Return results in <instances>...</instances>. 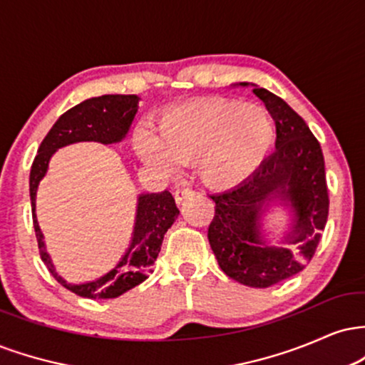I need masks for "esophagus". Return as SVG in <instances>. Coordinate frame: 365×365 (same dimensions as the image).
Returning <instances> with one entry per match:
<instances>
[{
  "instance_id": "34e87169",
  "label": "esophagus",
  "mask_w": 365,
  "mask_h": 365,
  "mask_svg": "<svg viewBox=\"0 0 365 365\" xmlns=\"http://www.w3.org/2000/svg\"><path fill=\"white\" fill-rule=\"evenodd\" d=\"M194 195H195V192L192 190V188L178 187L177 192H175V200H177V204H182V202H185V200L192 199Z\"/></svg>"
}]
</instances>
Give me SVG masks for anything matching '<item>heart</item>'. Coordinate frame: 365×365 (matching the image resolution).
Masks as SVG:
<instances>
[{
	"mask_svg": "<svg viewBox=\"0 0 365 365\" xmlns=\"http://www.w3.org/2000/svg\"><path fill=\"white\" fill-rule=\"evenodd\" d=\"M274 140V120L264 106L207 98L168 108L159 118V137L139 128L133 144L142 161L161 170L195 161L199 178L223 190L252 178Z\"/></svg>",
	"mask_w": 365,
	"mask_h": 365,
	"instance_id": "1",
	"label": "heart"
}]
</instances>
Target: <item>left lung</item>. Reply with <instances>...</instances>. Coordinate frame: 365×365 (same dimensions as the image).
<instances>
[{"label":"left lung","instance_id":"left-lung-1","mask_svg":"<svg viewBox=\"0 0 365 365\" xmlns=\"http://www.w3.org/2000/svg\"><path fill=\"white\" fill-rule=\"evenodd\" d=\"M252 91L276 123V150L245 183L211 195L216 207L207 238L226 276L267 288L311 261L328 221L329 197L324 156L307 123L273 92L257 86ZM271 205L291 209L294 225L284 241L297 245V251L265 242L260 221Z\"/></svg>","mask_w":365,"mask_h":365}]
</instances>
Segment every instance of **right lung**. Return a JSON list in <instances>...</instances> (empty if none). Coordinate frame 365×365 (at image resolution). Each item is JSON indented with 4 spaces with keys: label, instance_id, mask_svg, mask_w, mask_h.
I'll use <instances>...</instances> for the list:
<instances>
[{
    "label": "right lung",
    "instance_id": "add662e5",
    "mask_svg": "<svg viewBox=\"0 0 365 365\" xmlns=\"http://www.w3.org/2000/svg\"><path fill=\"white\" fill-rule=\"evenodd\" d=\"M137 110H139V98L135 94H106L86 99L72 110L63 113L56 120L48 135L41 142L37 156L32 163L29 187H31L32 220H34L41 259L58 283L68 288L75 295L86 299H116L148 278L150 267L161 250L165 233L180 215L173 195L168 190L159 194H140L137 199L132 240L118 264L94 282L68 283L56 273L51 257L46 252L44 235L36 216L37 187L48 173L49 159L58 149L77 142H101V144L121 142L127 137Z\"/></svg>",
    "mask_w": 365,
    "mask_h": 365
}]
</instances>
